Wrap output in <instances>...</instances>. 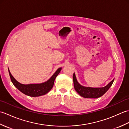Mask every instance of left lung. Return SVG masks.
I'll list each match as a JSON object with an SVG mask.
<instances>
[{
    "mask_svg": "<svg viewBox=\"0 0 129 129\" xmlns=\"http://www.w3.org/2000/svg\"><path fill=\"white\" fill-rule=\"evenodd\" d=\"M73 79L75 90L81 96L85 98H98L101 96L110 88L114 80V79H113L105 87L94 88V87H85L79 84L76 79L75 73H74Z\"/></svg>",
    "mask_w": 129,
    "mask_h": 129,
    "instance_id": "1",
    "label": "left lung"
}]
</instances>
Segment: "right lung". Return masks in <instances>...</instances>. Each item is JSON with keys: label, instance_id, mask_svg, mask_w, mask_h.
Here are the masks:
<instances>
[{"label": "right lung", "instance_id": "1", "mask_svg": "<svg viewBox=\"0 0 129 129\" xmlns=\"http://www.w3.org/2000/svg\"><path fill=\"white\" fill-rule=\"evenodd\" d=\"M61 70V68H59V69L56 71V72L54 73V74L50 78V79H49L47 81H46L44 83L38 84H21L15 80L14 78L12 75L11 74L9 70V73L11 81H12L14 85L19 91H20L24 94L29 96L36 97L45 95L46 93L50 91L54 85L55 79L57 75L59 74Z\"/></svg>", "mask_w": 129, "mask_h": 129}]
</instances>
